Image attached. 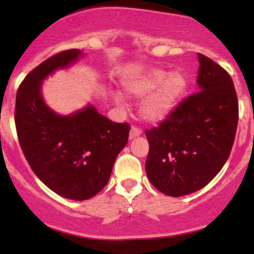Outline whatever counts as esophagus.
<instances>
[{
	"label": "esophagus",
	"mask_w": 254,
	"mask_h": 254,
	"mask_svg": "<svg viewBox=\"0 0 254 254\" xmlns=\"http://www.w3.org/2000/svg\"><path fill=\"white\" fill-rule=\"evenodd\" d=\"M141 133H142V130L141 129H138V127H132L130 129V133H129L130 139L136 138V137H138L139 135H141Z\"/></svg>",
	"instance_id": "1"
}]
</instances>
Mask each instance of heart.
<instances>
[{
    "mask_svg": "<svg viewBox=\"0 0 254 254\" xmlns=\"http://www.w3.org/2000/svg\"><path fill=\"white\" fill-rule=\"evenodd\" d=\"M188 84V77L182 70L167 72L162 69H153L125 81L123 89L125 94L132 98L147 95L139 105L142 118L150 123H159L177 109L185 95ZM112 99L118 105L123 103V97L118 92L112 95Z\"/></svg>",
    "mask_w": 254,
    "mask_h": 254,
    "instance_id": "b5f03b06",
    "label": "heart"
}]
</instances>
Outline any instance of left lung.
Returning <instances> with one entry per match:
<instances>
[{"label":"left lung","mask_w":254,"mask_h":254,"mask_svg":"<svg viewBox=\"0 0 254 254\" xmlns=\"http://www.w3.org/2000/svg\"><path fill=\"white\" fill-rule=\"evenodd\" d=\"M199 92L186 98L157 127L145 131V172L162 193L182 197L210 183L228 160L239 121L229 74L198 54Z\"/></svg>","instance_id":"1"}]
</instances>
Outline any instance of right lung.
<instances>
[{"label":"right lung","instance_id":"add662e5","mask_svg":"<svg viewBox=\"0 0 254 254\" xmlns=\"http://www.w3.org/2000/svg\"><path fill=\"white\" fill-rule=\"evenodd\" d=\"M83 56L72 49L44 61L20 84L15 103L17 137L32 171L50 190L72 200L103 190L130 131L129 124L113 123L90 104L62 116L44 101L43 81Z\"/></svg>","mask_w":254,"mask_h":254}]
</instances>
